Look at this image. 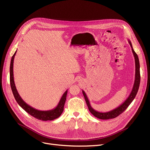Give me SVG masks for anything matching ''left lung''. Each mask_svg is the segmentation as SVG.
I'll return each instance as SVG.
<instances>
[{"label":"left lung","mask_w":150,"mask_h":150,"mask_svg":"<svg viewBox=\"0 0 150 150\" xmlns=\"http://www.w3.org/2000/svg\"><path fill=\"white\" fill-rule=\"evenodd\" d=\"M128 42L131 47V50L134 55V57L135 59V66H136V71H135V80H134V83L133 85V88L132 89L129 94V97L127 98V99L123 103L120 105L119 107H117V108L112 110L111 111L106 112H100L97 111H96L95 109H93L92 106L90 105V102L89 101V99L86 96V93L83 90L82 92L83 93V96L84 97V99L86 100V104H87L88 106V109L89 110V111L95 117H97L98 119H102V120H107V119H114V118L117 117V116H119L125 110H126L129 105L131 103V102L133 101V100L134 99V98L136 96V94L138 92L139 88V85H140V63H139V60L137 54L136 53L134 50L132 44L129 40H128Z\"/></svg>","instance_id":"obj_1"}]
</instances>
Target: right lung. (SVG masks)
Segmentation results:
<instances>
[{"label":"right lung","mask_w":150,"mask_h":150,"mask_svg":"<svg viewBox=\"0 0 150 150\" xmlns=\"http://www.w3.org/2000/svg\"><path fill=\"white\" fill-rule=\"evenodd\" d=\"M16 52L17 50L15 52L14 54L13 55V57L11 58L10 67V85H11V90L13 93V96L15 98V100H16L17 103L23 110H25L27 113H28L30 115L33 116V117L36 118V119L38 120L47 121V120H53L57 119V118H58L61 115L63 111H64V106L66 100L67 90L62 95L57 106L53 109L49 110V111H39V110L36 109L30 106L28 104H27L19 96V94L16 89V86L14 81L13 62H14V58L16 53Z\"/></svg>","instance_id":"1"}]
</instances>
